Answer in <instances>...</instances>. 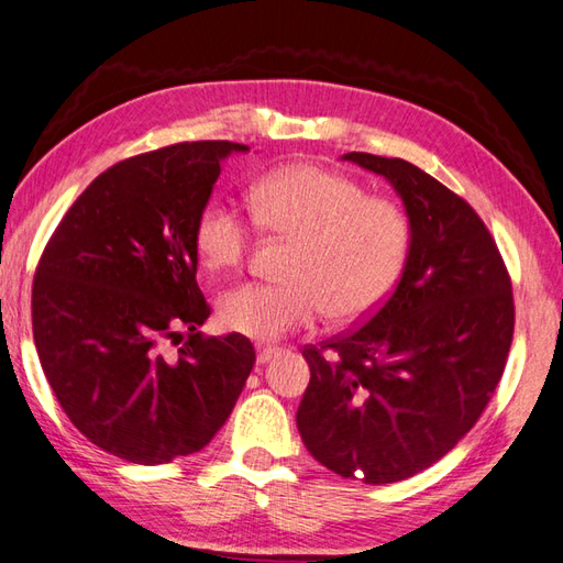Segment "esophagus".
<instances>
[{
	"instance_id": "1",
	"label": "esophagus",
	"mask_w": 563,
	"mask_h": 563,
	"mask_svg": "<svg viewBox=\"0 0 563 563\" xmlns=\"http://www.w3.org/2000/svg\"><path fill=\"white\" fill-rule=\"evenodd\" d=\"M282 351L279 349H274V346H263V349H260L257 351V363H269L272 358H277V355H279Z\"/></svg>"
}]
</instances>
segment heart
<instances>
[{"instance_id":"heart-1","label":"heart","mask_w":563,"mask_h":563,"mask_svg":"<svg viewBox=\"0 0 563 563\" xmlns=\"http://www.w3.org/2000/svg\"><path fill=\"white\" fill-rule=\"evenodd\" d=\"M257 229L291 241L279 284H241L219 298L229 332L277 341L324 312L355 322L373 312L399 282L413 243V222L399 202L367 196L353 176L314 162L282 164L251 186ZM253 222L234 202L202 205L194 245L200 265L231 272L249 257Z\"/></svg>"}]
</instances>
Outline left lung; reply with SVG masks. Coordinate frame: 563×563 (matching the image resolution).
<instances>
[{"mask_svg":"<svg viewBox=\"0 0 563 563\" xmlns=\"http://www.w3.org/2000/svg\"><path fill=\"white\" fill-rule=\"evenodd\" d=\"M387 176L413 222L401 279L365 322L303 346L296 422L314 461L387 485L430 468L468 434L514 339L509 269L479 214L399 157L349 153Z\"/></svg>","mask_w":563,"mask_h":563,"instance_id":"obj_1","label":"left lung"}]
</instances>
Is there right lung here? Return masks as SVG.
Wrapping results in <instances>:
<instances>
[{"mask_svg": "<svg viewBox=\"0 0 563 563\" xmlns=\"http://www.w3.org/2000/svg\"><path fill=\"white\" fill-rule=\"evenodd\" d=\"M231 150L249 147L196 141L117 162L40 255V365L76 430L117 459L157 465L196 454L255 365L251 339L198 332L212 308L196 279L194 227Z\"/></svg>", "mask_w": 563, "mask_h": 563, "instance_id": "right-lung-1", "label": "right lung"}]
</instances>
